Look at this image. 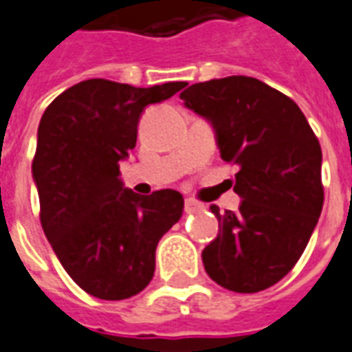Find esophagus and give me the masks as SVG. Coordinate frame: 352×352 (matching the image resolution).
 Listing matches in <instances>:
<instances>
[{"mask_svg":"<svg viewBox=\"0 0 352 352\" xmlns=\"http://www.w3.org/2000/svg\"><path fill=\"white\" fill-rule=\"evenodd\" d=\"M200 208H202V206L198 204V202H195V200H191V198H187V200H186V211H187V213H192V211L200 210Z\"/></svg>","mask_w":352,"mask_h":352,"instance_id":"1","label":"esophagus"}]
</instances>
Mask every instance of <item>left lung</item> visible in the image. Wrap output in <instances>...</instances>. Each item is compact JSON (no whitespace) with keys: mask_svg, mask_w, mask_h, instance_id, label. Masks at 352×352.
<instances>
[{"mask_svg":"<svg viewBox=\"0 0 352 352\" xmlns=\"http://www.w3.org/2000/svg\"><path fill=\"white\" fill-rule=\"evenodd\" d=\"M179 98L213 126L221 157L239 165V210L211 206L219 234L202 250L206 273L230 292H263L292 271L323 210L319 141L292 98L256 78L195 83Z\"/></svg>","mask_w":352,"mask_h":352,"instance_id":"1","label":"left lung"}]
</instances>
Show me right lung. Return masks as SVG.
Returning <instances> with one entry per match:
<instances>
[{
    "label": "right lung",
    "mask_w": 352,
    "mask_h": 352,
    "mask_svg": "<svg viewBox=\"0 0 352 352\" xmlns=\"http://www.w3.org/2000/svg\"><path fill=\"white\" fill-rule=\"evenodd\" d=\"M186 85L87 79L42 115L33 160L42 230L66 273L92 297L122 300L142 292L154 276L157 243L182 217L178 191L139 197L118 178V163L135 148L144 107Z\"/></svg>",
    "instance_id": "obj_1"
}]
</instances>
